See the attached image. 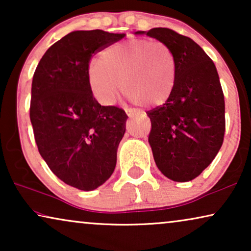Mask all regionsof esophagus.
Here are the masks:
<instances>
[{"label":"esophagus","instance_id":"34e87169","mask_svg":"<svg viewBox=\"0 0 251 251\" xmlns=\"http://www.w3.org/2000/svg\"><path fill=\"white\" fill-rule=\"evenodd\" d=\"M126 115L129 116V119H133V118H136V116H138V112L137 111H135V109H126Z\"/></svg>","mask_w":251,"mask_h":251}]
</instances>
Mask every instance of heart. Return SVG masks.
Wrapping results in <instances>:
<instances>
[{
	"mask_svg": "<svg viewBox=\"0 0 251 251\" xmlns=\"http://www.w3.org/2000/svg\"><path fill=\"white\" fill-rule=\"evenodd\" d=\"M121 90L135 104L160 106L176 83V59L161 41L132 39L105 49L100 63L88 66V84L102 105H112Z\"/></svg>",
	"mask_w": 251,
	"mask_h": 251,
	"instance_id": "obj_1",
	"label": "heart"
}]
</instances>
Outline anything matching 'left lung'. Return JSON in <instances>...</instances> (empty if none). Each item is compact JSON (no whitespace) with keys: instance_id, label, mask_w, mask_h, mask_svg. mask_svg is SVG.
Returning a JSON list of instances; mask_svg holds the SVG:
<instances>
[{"instance_id":"1","label":"left lung","mask_w":251,"mask_h":251,"mask_svg":"<svg viewBox=\"0 0 251 251\" xmlns=\"http://www.w3.org/2000/svg\"><path fill=\"white\" fill-rule=\"evenodd\" d=\"M145 33L166 43L176 59L173 95L147 112L154 161L169 179L192 180L212 162L224 140L225 101L217 70L190 37L162 27L135 34Z\"/></svg>"}]
</instances>
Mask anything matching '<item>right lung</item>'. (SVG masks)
<instances>
[{"label":"right lung","mask_w":251,"mask_h":251,"mask_svg":"<svg viewBox=\"0 0 251 251\" xmlns=\"http://www.w3.org/2000/svg\"><path fill=\"white\" fill-rule=\"evenodd\" d=\"M126 34L75 30L41 58L32 82L29 118L39 152L65 184L92 191L111 177L128 115L101 106L88 84L94 53Z\"/></svg>","instance_id":"1"}]
</instances>
